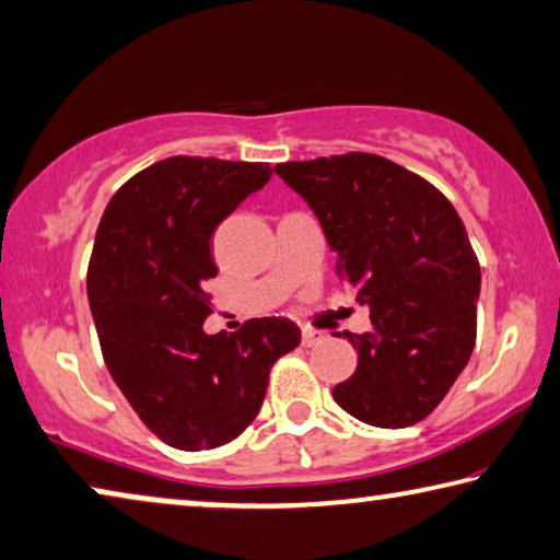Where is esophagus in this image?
Listing matches in <instances>:
<instances>
[{
  "mask_svg": "<svg viewBox=\"0 0 560 560\" xmlns=\"http://www.w3.org/2000/svg\"><path fill=\"white\" fill-rule=\"evenodd\" d=\"M325 340H327V335L319 332V329H302V345H305V347L323 345Z\"/></svg>",
  "mask_w": 560,
  "mask_h": 560,
  "instance_id": "esophagus-1",
  "label": "esophagus"
}]
</instances>
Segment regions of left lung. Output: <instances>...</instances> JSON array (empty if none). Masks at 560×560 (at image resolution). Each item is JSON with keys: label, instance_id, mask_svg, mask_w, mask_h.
Masks as SVG:
<instances>
[{"label": "left lung", "instance_id": "left-lung-1", "mask_svg": "<svg viewBox=\"0 0 560 560\" xmlns=\"http://www.w3.org/2000/svg\"><path fill=\"white\" fill-rule=\"evenodd\" d=\"M275 173L313 208L337 272L370 307V332H345L357 370L335 401L372 427L417 424L476 342L481 268L459 213L432 183L374 153L288 161Z\"/></svg>", "mask_w": 560, "mask_h": 560}]
</instances>
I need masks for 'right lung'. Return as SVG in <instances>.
Wrapping results in <instances>:
<instances>
[{
	"instance_id": "obj_1",
	"label": "right lung",
	"mask_w": 560,
	"mask_h": 560,
	"mask_svg": "<svg viewBox=\"0 0 560 560\" xmlns=\"http://www.w3.org/2000/svg\"><path fill=\"white\" fill-rule=\"evenodd\" d=\"M268 163L171 155L128 178L101 215L86 290L118 389L173 448H215L258 417L270 366L300 345L288 317L206 335L215 228L270 180Z\"/></svg>"
}]
</instances>
